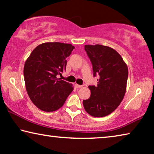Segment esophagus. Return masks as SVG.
I'll list each match as a JSON object with an SVG mask.
<instances>
[{
  "label": "esophagus",
  "mask_w": 154,
  "mask_h": 154,
  "mask_svg": "<svg viewBox=\"0 0 154 154\" xmlns=\"http://www.w3.org/2000/svg\"><path fill=\"white\" fill-rule=\"evenodd\" d=\"M75 87H76V88H82V87L83 86H82V85H79V84H75Z\"/></svg>",
  "instance_id": "34e87169"
}]
</instances>
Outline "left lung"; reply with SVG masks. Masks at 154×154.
<instances>
[{
  "label": "left lung",
  "mask_w": 154,
  "mask_h": 154,
  "mask_svg": "<svg viewBox=\"0 0 154 154\" xmlns=\"http://www.w3.org/2000/svg\"><path fill=\"white\" fill-rule=\"evenodd\" d=\"M93 66V76L99 75L97 86H89L91 96L83 100L89 115L100 118L111 114L125 95L128 71L127 64L116 50L97 44L84 46Z\"/></svg>",
  "instance_id": "obj_1"
}]
</instances>
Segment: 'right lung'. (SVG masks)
<instances>
[{"label":"right lung","instance_id":"1","mask_svg":"<svg viewBox=\"0 0 154 154\" xmlns=\"http://www.w3.org/2000/svg\"><path fill=\"white\" fill-rule=\"evenodd\" d=\"M75 47L69 43L48 42L36 46L24 65L27 93L35 106L45 112L58 110L73 91L72 85L57 76L66 70Z\"/></svg>","mask_w":154,"mask_h":154}]
</instances>
